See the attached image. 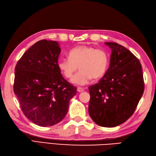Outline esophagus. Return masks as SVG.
<instances>
[{"mask_svg":"<svg viewBox=\"0 0 156 156\" xmlns=\"http://www.w3.org/2000/svg\"><path fill=\"white\" fill-rule=\"evenodd\" d=\"M77 90L78 91L79 93H81V92H83V91L84 90V89L83 88H81V87H78L77 88Z\"/></svg>","mask_w":156,"mask_h":156,"instance_id":"34e87169","label":"esophagus"}]
</instances>
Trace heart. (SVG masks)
I'll list each match as a JSON object with an SVG mask.
<instances>
[{
    "mask_svg": "<svg viewBox=\"0 0 156 156\" xmlns=\"http://www.w3.org/2000/svg\"><path fill=\"white\" fill-rule=\"evenodd\" d=\"M109 55L101 48L81 45L69 52V57H62L57 63L58 68L66 78L71 79L78 66L80 71L72 79L76 85L84 86L91 79L99 80L108 71Z\"/></svg>",
    "mask_w": 156,
    "mask_h": 156,
    "instance_id": "b5f03b06",
    "label": "heart"
}]
</instances>
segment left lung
I'll return each instance as SVG.
<instances>
[{"mask_svg":"<svg viewBox=\"0 0 156 156\" xmlns=\"http://www.w3.org/2000/svg\"><path fill=\"white\" fill-rule=\"evenodd\" d=\"M112 49L110 64L98 83L88 87V113L97 124L115 127L125 122L135 111L144 92L139 60L123 46L105 42Z\"/></svg>","mask_w":156,"mask_h":156,"instance_id":"left-lung-1","label":"left lung"}]
</instances>
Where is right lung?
Here are the masks:
<instances>
[{"label":"right lung","instance_id":"add662e5","mask_svg":"<svg viewBox=\"0 0 156 156\" xmlns=\"http://www.w3.org/2000/svg\"><path fill=\"white\" fill-rule=\"evenodd\" d=\"M59 44L42 40L18 61L15 68L13 90L23 114L40 126L59 123L68 111L76 87L67 81L58 68Z\"/></svg>","mask_w":156,"mask_h":156}]
</instances>
